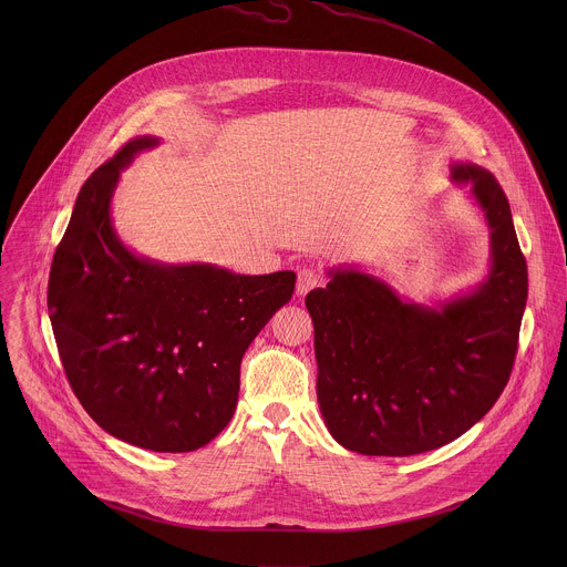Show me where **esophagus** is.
<instances>
[{"mask_svg":"<svg viewBox=\"0 0 567 567\" xmlns=\"http://www.w3.org/2000/svg\"><path fill=\"white\" fill-rule=\"evenodd\" d=\"M319 284H321V270L317 266H306L299 270V277H297V295L306 297Z\"/></svg>","mask_w":567,"mask_h":567,"instance_id":"1","label":"esophagus"}]
</instances>
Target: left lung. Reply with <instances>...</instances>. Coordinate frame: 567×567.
<instances>
[{"mask_svg":"<svg viewBox=\"0 0 567 567\" xmlns=\"http://www.w3.org/2000/svg\"><path fill=\"white\" fill-rule=\"evenodd\" d=\"M450 172L470 187L488 227V272L476 288L430 308L402 301L373 275L331 268L329 284L306 297L324 425L364 456H412L452 443L511 378L528 297L526 259L495 176L476 163H452Z\"/></svg>","mask_w":567,"mask_h":567,"instance_id":"8db88e82","label":"left lung"}]
</instances>
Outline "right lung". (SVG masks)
<instances>
[{"instance_id": "right-lung-1", "label": "right lung", "mask_w": 567, "mask_h": 567, "mask_svg": "<svg viewBox=\"0 0 567 567\" xmlns=\"http://www.w3.org/2000/svg\"><path fill=\"white\" fill-rule=\"evenodd\" d=\"M159 137L131 140L82 185L56 246L48 310L68 380L111 436L153 452H194L231 421L244 351L290 301L297 275H238L162 264L115 234L120 172Z\"/></svg>"}]
</instances>
